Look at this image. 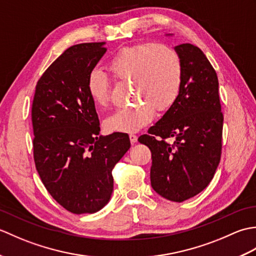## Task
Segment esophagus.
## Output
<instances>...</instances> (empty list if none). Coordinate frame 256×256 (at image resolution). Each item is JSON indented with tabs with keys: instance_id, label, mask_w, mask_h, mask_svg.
<instances>
[{
	"instance_id": "34e87169",
	"label": "esophagus",
	"mask_w": 256,
	"mask_h": 256,
	"mask_svg": "<svg viewBox=\"0 0 256 256\" xmlns=\"http://www.w3.org/2000/svg\"><path fill=\"white\" fill-rule=\"evenodd\" d=\"M130 140H131L132 143H136V142H138V136H136V134H134V133H131V134H130Z\"/></svg>"
}]
</instances>
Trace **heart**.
<instances>
[{
  "label": "heart",
  "instance_id": "obj_1",
  "mask_svg": "<svg viewBox=\"0 0 256 256\" xmlns=\"http://www.w3.org/2000/svg\"><path fill=\"white\" fill-rule=\"evenodd\" d=\"M108 69L120 82H131L134 99L140 101L118 108L106 118L112 132L138 131L153 118L154 108L168 110L180 94L182 64L179 54L166 44L143 42L125 47L108 62ZM86 90L92 102L106 106L110 100L111 82L101 69L91 70Z\"/></svg>",
  "mask_w": 256,
  "mask_h": 256
}]
</instances>
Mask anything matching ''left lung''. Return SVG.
<instances>
[{
	"instance_id": "8db88e82",
	"label": "left lung",
	"mask_w": 256,
	"mask_h": 256,
	"mask_svg": "<svg viewBox=\"0 0 256 256\" xmlns=\"http://www.w3.org/2000/svg\"><path fill=\"white\" fill-rule=\"evenodd\" d=\"M175 48L182 64L180 94L138 142L152 152V187L162 197L182 202L202 192L214 176L224 113L216 72L202 50L188 42ZM172 137L174 143L167 144Z\"/></svg>"
}]
</instances>
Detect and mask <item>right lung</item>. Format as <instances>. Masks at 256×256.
Wrapping results in <instances>:
<instances>
[{"label": "right lung", "mask_w": 256, "mask_h": 256, "mask_svg": "<svg viewBox=\"0 0 256 256\" xmlns=\"http://www.w3.org/2000/svg\"><path fill=\"white\" fill-rule=\"evenodd\" d=\"M104 42L69 47L38 79L30 116L36 170L47 192L76 214H94L113 192L112 170L131 142L128 134L99 136L100 122L86 90Z\"/></svg>", "instance_id": "obj_1"}]
</instances>
